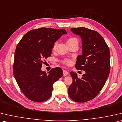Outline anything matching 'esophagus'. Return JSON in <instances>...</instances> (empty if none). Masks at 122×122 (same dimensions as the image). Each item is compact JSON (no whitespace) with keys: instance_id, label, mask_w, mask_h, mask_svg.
Listing matches in <instances>:
<instances>
[{"instance_id":"esophagus-1","label":"esophagus","mask_w":122,"mask_h":122,"mask_svg":"<svg viewBox=\"0 0 122 122\" xmlns=\"http://www.w3.org/2000/svg\"><path fill=\"white\" fill-rule=\"evenodd\" d=\"M63 76H67V75H68V71L66 70H63Z\"/></svg>"}]
</instances>
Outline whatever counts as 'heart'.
<instances>
[{
  "mask_svg": "<svg viewBox=\"0 0 122 122\" xmlns=\"http://www.w3.org/2000/svg\"><path fill=\"white\" fill-rule=\"evenodd\" d=\"M75 42L78 43V40L77 39V38H75V37H71V38H69V39H68L67 43V44H70V43H75ZM57 44V42H55V43L54 44L53 46V48H52V50L53 51L55 50V48H56ZM62 62L66 65L70 66V65H71L72 61L70 59H66L63 60L62 61Z\"/></svg>",
  "mask_w": 122,
  "mask_h": 122,
  "instance_id": "heart-1",
  "label": "heart"
}]
</instances>
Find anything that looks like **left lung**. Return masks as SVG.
I'll return each mask as SVG.
<instances>
[{"mask_svg":"<svg viewBox=\"0 0 122 122\" xmlns=\"http://www.w3.org/2000/svg\"><path fill=\"white\" fill-rule=\"evenodd\" d=\"M71 32L81 37L82 54L78 55L75 67L85 71L81 78L71 71L72 83L68 88L71 99L85 102L97 97L103 88L110 72L109 48L100 34L89 29H71Z\"/></svg>","mask_w":122,"mask_h":122,"instance_id":"left-lung-1","label":"left lung"}]
</instances>
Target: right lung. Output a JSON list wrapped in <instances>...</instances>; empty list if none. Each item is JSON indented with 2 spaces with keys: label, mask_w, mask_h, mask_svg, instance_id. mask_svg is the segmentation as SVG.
<instances>
[{
  "label": "right lung",
  "mask_w": 122,
  "mask_h": 122,
  "mask_svg": "<svg viewBox=\"0 0 122 122\" xmlns=\"http://www.w3.org/2000/svg\"><path fill=\"white\" fill-rule=\"evenodd\" d=\"M67 34L63 29H36L26 33L17 44L13 74L21 91L30 100H47L52 95L54 83L62 77L61 68H52L48 74L41 68L45 59L51 55L54 44Z\"/></svg>",
  "instance_id": "obj_1"
}]
</instances>
